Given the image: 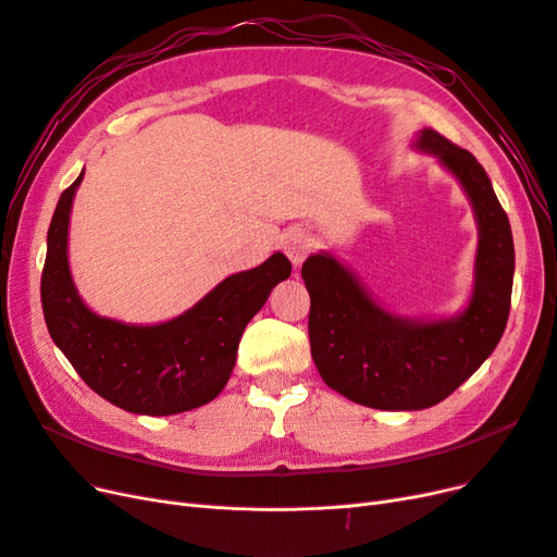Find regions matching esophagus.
I'll return each instance as SVG.
<instances>
[{"label":"esophagus","instance_id":"obj_1","mask_svg":"<svg viewBox=\"0 0 557 557\" xmlns=\"http://www.w3.org/2000/svg\"><path fill=\"white\" fill-rule=\"evenodd\" d=\"M281 246H283L285 256H288L290 262L295 264V269H299L301 262H305L309 252L313 250V239H311V234L307 230L293 227V230H288V232L283 234Z\"/></svg>","mask_w":557,"mask_h":557}]
</instances>
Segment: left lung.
<instances>
[{"label":"left lung","mask_w":557,"mask_h":557,"mask_svg":"<svg viewBox=\"0 0 557 557\" xmlns=\"http://www.w3.org/2000/svg\"><path fill=\"white\" fill-rule=\"evenodd\" d=\"M413 148L440 160L474 209L479 248L467 307L448 318H407L383 309L332 252L301 264L320 376L350 401L383 411L430 409L458 391L491 358L511 309L513 237L491 178L469 150L430 127L416 134Z\"/></svg>","instance_id":"1"}]
</instances>
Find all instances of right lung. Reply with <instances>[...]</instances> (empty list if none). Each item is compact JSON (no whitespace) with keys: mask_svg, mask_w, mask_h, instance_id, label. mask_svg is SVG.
<instances>
[{"mask_svg":"<svg viewBox=\"0 0 557 557\" xmlns=\"http://www.w3.org/2000/svg\"><path fill=\"white\" fill-rule=\"evenodd\" d=\"M81 181L83 172L60 195L46 239L41 307L55 346L99 397L129 413L174 416L209 404L230 381L248 320L290 276V260L274 252L164 323L132 325L99 315L81 299L66 258Z\"/></svg>","mask_w":557,"mask_h":557,"instance_id":"1","label":"right lung"}]
</instances>
